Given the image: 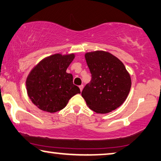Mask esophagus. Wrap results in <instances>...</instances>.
Instances as JSON below:
<instances>
[{"label": "esophagus", "mask_w": 161, "mask_h": 161, "mask_svg": "<svg viewBox=\"0 0 161 161\" xmlns=\"http://www.w3.org/2000/svg\"><path fill=\"white\" fill-rule=\"evenodd\" d=\"M79 87H80V91L81 92V90H83V87H84V85H81L80 86H79Z\"/></svg>", "instance_id": "esophagus-1"}]
</instances>
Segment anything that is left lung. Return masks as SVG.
<instances>
[{
    "label": "left lung",
    "instance_id": "8db88e82",
    "mask_svg": "<svg viewBox=\"0 0 161 161\" xmlns=\"http://www.w3.org/2000/svg\"><path fill=\"white\" fill-rule=\"evenodd\" d=\"M86 62L92 79L81 96L92 110L104 114L114 110L125 101L131 79L120 60L103 51L86 53Z\"/></svg>",
    "mask_w": 161,
    "mask_h": 161
}]
</instances>
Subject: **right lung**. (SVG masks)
I'll list each match as a JSON object with an SVG mask.
<instances>
[{
  "mask_svg": "<svg viewBox=\"0 0 161 161\" xmlns=\"http://www.w3.org/2000/svg\"><path fill=\"white\" fill-rule=\"evenodd\" d=\"M75 58L73 53L53 54L45 58L31 71L26 80L27 93L40 109L56 113L64 108L71 97L80 93L67 69Z\"/></svg>",
  "mask_w": 161,
  "mask_h": 161,
  "instance_id": "right-lung-1",
  "label": "right lung"
}]
</instances>
